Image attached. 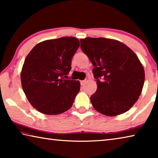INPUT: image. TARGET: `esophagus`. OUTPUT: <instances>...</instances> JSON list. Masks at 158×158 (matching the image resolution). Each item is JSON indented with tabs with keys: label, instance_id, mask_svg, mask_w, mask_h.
Instances as JSON below:
<instances>
[{
	"label": "esophagus",
	"instance_id": "obj_1",
	"mask_svg": "<svg viewBox=\"0 0 158 158\" xmlns=\"http://www.w3.org/2000/svg\"><path fill=\"white\" fill-rule=\"evenodd\" d=\"M85 82H86V80H81V81H80V84H81V85H84Z\"/></svg>",
	"mask_w": 158,
	"mask_h": 158
}]
</instances>
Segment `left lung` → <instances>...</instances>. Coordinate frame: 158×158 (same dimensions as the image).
Here are the masks:
<instances>
[{"label":"left lung","mask_w":158,"mask_h":158,"mask_svg":"<svg viewBox=\"0 0 158 158\" xmlns=\"http://www.w3.org/2000/svg\"><path fill=\"white\" fill-rule=\"evenodd\" d=\"M81 49L91 61L97 90L90 96L96 111L109 116L129 110L139 97L145 73L137 55L115 40L81 39Z\"/></svg>","instance_id":"obj_1"}]
</instances>
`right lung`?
Here are the masks:
<instances>
[{
	"label": "right lung",
	"instance_id": "obj_1",
	"mask_svg": "<svg viewBox=\"0 0 158 158\" xmlns=\"http://www.w3.org/2000/svg\"><path fill=\"white\" fill-rule=\"evenodd\" d=\"M79 41L63 37L40 42L26 56L21 73L23 92L31 105L47 115L71 108L80 90L79 81L68 79Z\"/></svg>",
	"mask_w": 158,
	"mask_h": 158
}]
</instances>
